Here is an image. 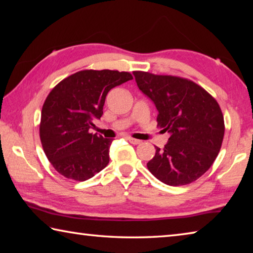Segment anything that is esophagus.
<instances>
[{
  "label": "esophagus",
  "mask_w": 253,
  "mask_h": 253,
  "mask_svg": "<svg viewBox=\"0 0 253 253\" xmlns=\"http://www.w3.org/2000/svg\"><path fill=\"white\" fill-rule=\"evenodd\" d=\"M126 139L128 140V142L131 143V144H134V145H138V144H140V140H138V139H135V138H132V137H127Z\"/></svg>",
  "instance_id": "34e87169"
}]
</instances>
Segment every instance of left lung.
I'll return each instance as SVG.
<instances>
[{"label": "left lung", "instance_id": "obj_1", "mask_svg": "<svg viewBox=\"0 0 253 253\" xmlns=\"http://www.w3.org/2000/svg\"><path fill=\"white\" fill-rule=\"evenodd\" d=\"M132 75L155 104L157 124L170 135L164 148L155 147L148 170L170 186L196 181L211 168L223 142L224 118L219 104L190 79L145 71Z\"/></svg>", "mask_w": 253, "mask_h": 253}]
</instances>
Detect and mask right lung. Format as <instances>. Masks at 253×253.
Returning <instances> with one entry per match:
<instances>
[{"label": "right lung", "mask_w": 253, "mask_h": 253, "mask_svg": "<svg viewBox=\"0 0 253 253\" xmlns=\"http://www.w3.org/2000/svg\"><path fill=\"white\" fill-rule=\"evenodd\" d=\"M131 79L126 71L81 70L50 91L41 110L40 139L45 156L59 174L84 182L108 165L113 139L89 129L102 116L110 89Z\"/></svg>", "instance_id": "obj_1"}]
</instances>
